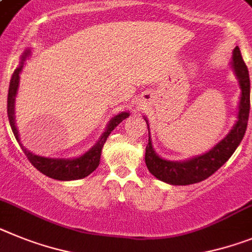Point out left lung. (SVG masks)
Segmentation results:
<instances>
[{"label": "left lung", "instance_id": "8db88e82", "mask_svg": "<svg viewBox=\"0 0 252 252\" xmlns=\"http://www.w3.org/2000/svg\"><path fill=\"white\" fill-rule=\"evenodd\" d=\"M231 66L237 76L241 89L237 121L233 125L228 135L217 145H214L209 152L204 153L201 156L186 159V160H168V159L160 158L153 148L149 122L147 117H144V120L147 121L148 131H149V140L145 149V163L154 177L165 184L175 185V186L197 184L218 171L231 158L234 150L237 149L246 132L249 113H250V77H249V70L242 60L238 47L233 49Z\"/></svg>", "mask_w": 252, "mask_h": 252}]
</instances>
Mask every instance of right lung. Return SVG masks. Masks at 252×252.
I'll list each match as a JSON object with an SVG mask.
<instances>
[{"instance_id": "add662e5", "label": "right lung", "mask_w": 252, "mask_h": 252, "mask_svg": "<svg viewBox=\"0 0 252 252\" xmlns=\"http://www.w3.org/2000/svg\"><path fill=\"white\" fill-rule=\"evenodd\" d=\"M30 56V49H27L23 53L20 60V64L19 67L14 71V74L10 80V87H8V95H7V116L8 121H10V126L12 128L16 140L20 144L21 149L25 153V156L28 157L29 162L35 167L39 172H42L43 175L48 176L55 180H60V181H72V180H80V178L87 177L93 171H95L96 167L99 165L100 162V154H102V148L104 143L107 141V137L109 136L112 131L117 127V125L121 124L125 118H127L130 116L128 112H121L116 115L115 117H112L109 120L107 127H105L104 132L102 136L99 137V140L96 141L95 145L90 148L87 153H84L83 156L77 157V158H47V157L35 156L32 152L24 147L20 143V137H19V131L16 127V121H15V98L18 94L19 89V81H20V72L24 67V62Z\"/></svg>"}]
</instances>
